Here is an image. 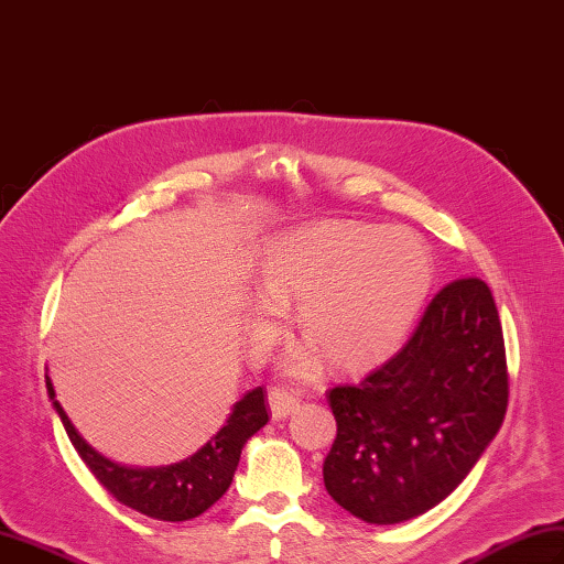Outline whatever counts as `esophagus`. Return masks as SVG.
Returning a JSON list of instances; mask_svg holds the SVG:
<instances>
[{"label": "esophagus", "instance_id": "obj_1", "mask_svg": "<svg viewBox=\"0 0 564 564\" xmlns=\"http://www.w3.org/2000/svg\"><path fill=\"white\" fill-rule=\"evenodd\" d=\"M300 405V399L288 389H271L269 391V409H271V417L273 421H283V417L291 415Z\"/></svg>", "mask_w": 564, "mask_h": 564}]
</instances>
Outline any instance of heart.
I'll return each instance as SVG.
<instances>
[{
    "label": "heart",
    "mask_w": 564,
    "mask_h": 564,
    "mask_svg": "<svg viewBox=\"0 0 564 564\" xmlns=\"http://www.w3.org/2000/svg\"><path fill=\"white\" fill-rule=\"evenodd\" d=\"M264 295L247 307L254 350L276 338L283 310L295 303L297 322L314 344L288 362L293 375L317 368L319 349L338 368H365L387 358L411 332L435 279L421 235L409 228L322 223L271 238L257 261Z\"/></svg>",
    "instance_id": "b5f03b06"
}]
</instances>
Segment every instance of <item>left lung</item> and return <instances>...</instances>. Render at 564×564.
<instances>
[{
    "instance_id": "8db88e82",
    "label": "left lung",
    "mask_w": 564,
    "mask_h": 564,
    "mask_svg": "<svg viewBox=\"0 0 564 564\" xmlns=\"http://www.w3.org/2000/svg\"><path fill=\"white\" fill-rule=\"evenodd\" d=\"M326 399L336 440L324 486L346 512L382 527L440 505L507 413L505 336L488 283L444 285L394 358Z\"/></svg>"
}]
</instances>
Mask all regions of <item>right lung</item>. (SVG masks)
I'll use <instances>...</instances> for the list:
<instances>
[{
  "label": "right lung",
  "instance_id": "1",
  "mask_svg": "<svg viewBox=\"0 0 564 564\" xmlns=\"http://www.w3.org/2000/svg\"><path fill=\"white\" fill-rule=\"evenodd\" d=\"M45 384L74 449L100 486L120 505L159 521H189L218 502L230 488L245 442L269 423L264 389L257 387L232 405L226 425L189 459L161 468H129L105 459L90 447L55 399L50 377H45Z\"/></svg>",
  "mask_w": 564,
  "mask_h": 564
}]
</instances>
